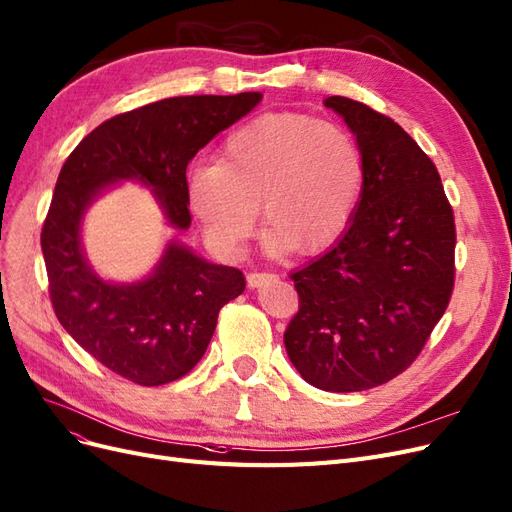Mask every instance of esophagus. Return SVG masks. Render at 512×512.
I'll list each match as a JSON object with an SVG mask.
<instances>
[{
	"label": "esophagus",
	"instance_id": "34e87169",
	"mask_svg": "<svg viewBox=\"0 0 512 512\" xmlns=\"http://www.w3.org/2000/svg\"><path fill=\"white\" fill-rule=\"evenodd\" d=\"M274 278H276V274H272V272H249L246 274V282H249V287H253V289L266 285V282H270Z\"/></svg>",
	"mask_w": 512,
	"mask_h": 512
}]
</instances>
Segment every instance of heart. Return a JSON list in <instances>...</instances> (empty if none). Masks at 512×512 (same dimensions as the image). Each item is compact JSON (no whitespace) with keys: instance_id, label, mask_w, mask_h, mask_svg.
Instances as JSON below:
<instances>
[{"instance_id":"obj_1","label":"heart","mask_w":512,"mask_h":512,"mask_svg":"<svg viewBox=\"0 0 512 512\" xmlns=\"http://www.w3.org/2000/svg\"><path fill=\"white\" fill-rule=\"evenodd\" d=\"M365 187V156L350 132L304 113H268L227 135L219 162L187 170L189 211L221 255L253 234L259 204L272 253H318L350 225Z\"/></svg>"}]
</instances>
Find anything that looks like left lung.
Returning <instances> with one entry per match:
<instances>
[{"instance_id": "left-lung-1", "label": "left lung", "mask_w": 512, "mask_h": 512, "mask_svg": "<svg viewBox=\"0 0 512 512\" xmlns=\"http://www.w3.org/2000/svg\"><path fill=\"white\" fill-rule=\"evenodd\" d=\"M365 156V187L344 236L295 270L285 331L304 380L329 392L382 386L420 356L456 278V221L434 162L384 113L329 97Z\"/></svg>"}]
</instances>
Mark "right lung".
<instances>
[{"instance_id": "obj_1", "label": "right lung", "mask_w": 512, "mask_h": 512, "mask_svg": "<svg viewBox=\"0 0 512 512\" xmlns=\"http://www.w3.org/2000/svg\"><path fill=\"white\" fill-rule=\"evenodd\" d=\"M261 97H173L120 113L86 135L61 168L42 227L54 314L88 354L139 386L175 382L196 367L219 310L244 291V274L170 242L145 280L113 285L94 274L84 257V211L105 187L135 179L154 187L170 225L187 230L189 160Z\"/></svg>"}]
</instances>
